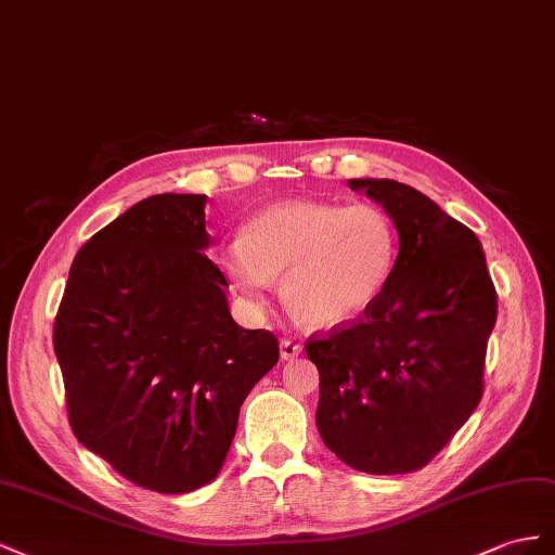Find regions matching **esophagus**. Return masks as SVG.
<instances>
[{"label": "esophagus", "instance_id": "obj_1", "mask_svg": "<svg viewBox=\"0 0 555 555\" xmlns=\"http://www.w3.org/2000/svg\"><path fill=\"white\" fill-rule=\"evenodd\" d=\"M279 351H281V360H293L302 353V344H297L293 339H281Z\"/></svg>", "mask_w": 555, "mask_h": 555}]
</instances>
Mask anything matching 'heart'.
I'll return each instance as SVG.
<instances>
[{"instance_id": "heart-1", "label": "heart", "mask_w": 555, "mask_h": 555, "mask_svg": "<svg viewBox=\"0 0 555 555\" xmlns=\"http://www.w3.org/2000/svg\"><path fill=\"white\" fill-rule=\"evenodd\" d=\"M398 262V232L374 204L283 202L253 216L223 272L250 307L283 279V302L313 330L353 325L386 293Z\"/></svg>"}]
</instances>
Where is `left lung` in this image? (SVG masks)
Wrapping results in <instances>:
<instances>
[{"mask_svg":"<svg viewBox=\"0 0 555 555\" xmlns=\"http://www.w3.org/2000/svg\"><path fill=\"white\" fill-rule=\"evenodd\" d=\"M400 236L382 299L356 325L307 341L319 367L315 425L341 463L406 474L449 444L477 409L498 315L481 242L416 188L351 179Z\"/></svg>","mask_w":555,"mask_h":555,"instance_id":"8db88e82","label":"left lung"}]
</instances>
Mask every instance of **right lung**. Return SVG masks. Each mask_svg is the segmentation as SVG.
I'll use <instances>...</instances> for the list:
<instances>
[{"instance_id": "1", "label": "right lung", "mask_w": 555, "mask_h": 555, "mask_svg": "<svg viewBox=\"0 0 555 555\" xmlns=\"http://www.w3.org/2000/svg\"><path fill=\"white\" fill-rule=\"evenodd\" d=\"M207 199L153 195L92 234L53 330L76 439L169 495L218 477L246 395L279 360L272 332L232 319Z\"/></svg>"}]
</instances>
